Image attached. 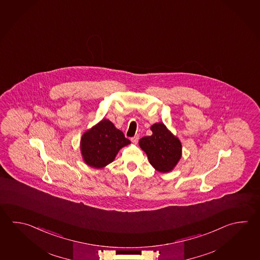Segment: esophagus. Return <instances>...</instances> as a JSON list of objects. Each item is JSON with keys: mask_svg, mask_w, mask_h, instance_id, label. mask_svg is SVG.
Here are the masks:
<instances>
[{"mask_svg": "<svg viewBox=\"0 0 260 260\" xmlns=\"http://www.w3.org/2000/svg\"><path fill=\"white\" fill-rule=\"evenodd\" d=\"M139 135H136V136H134V137L132 138V142L134 143V144H137L138 142H139Z\"/></svg>", "mask_w": 260, "mask_h": 260, "instance_id": "esophagus-1", "label": "esophagus"}]
</instances>
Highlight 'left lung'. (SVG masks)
Here are the masks:
<instances>
[{
    "label": "left lung",
    "instance_id": "left-lung-1",
    "mask_svg": "<svg viewBox=\"0 0 260 260\" xmlns=\"http://www.w3.org/2000/svg\"><path fill=\"white\" fill-rule=\"evenodd\" d=\"M151 129L152 135L142 138L140 147L146 152L149 162L157 171H171L181 158V142L162 123L153 124Z\"/></svg>",
    "mask_w": 260,
    "mask_h": 260
}]
</instances>
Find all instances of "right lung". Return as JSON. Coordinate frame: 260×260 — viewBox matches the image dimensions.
<instances>
[{
	"label": "right lung",
	"mask_w": 260,
	"mask_h": 260,
	"mask_svg": "<svg viewBox=\"0 0 260 260\" xmlns=\"http://www.w3.org/2000/svg\"><path fill=\"white\" fill-rule=\"evenodd\" d=\"M129 143L121 131L108 119H103L83 134L81 151L88 166L102 168L113 162L118 151Z\"/></svg>",
	"instance_id": "right-lung-1"
}]
</instances>
